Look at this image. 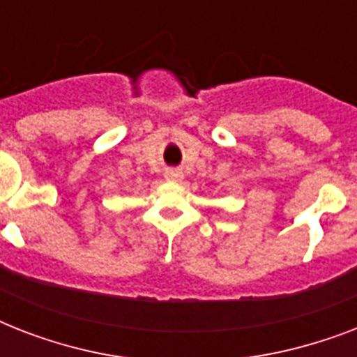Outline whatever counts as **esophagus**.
Segmentation results:
<instances>
[{
    "instance_id": "1",
    "label": "esophagus",
    "mask_w": 357,
    "mask_h": 357,
    "mask_svg": "<svg viewBox=\"0 0 357 357\" xmlns=\"http://www.w3.org/2000/svg\"><path fill=\"white\" fill-rule=\"evenodd\" d=\"M165 179H167V181H172V183H178V181L183 179V174L179 172V170H167Z\"/></svg>"
}]
</instances>
